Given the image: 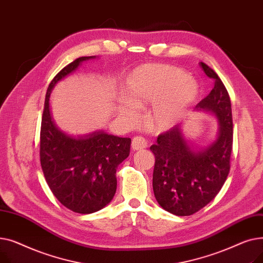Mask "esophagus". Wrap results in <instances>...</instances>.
Listing matches in <instances>:
<instances>
[{
	"label": "esophagus",
	"instance_id": "1",
	"mask_svg": "<svg viewBox=\"0 0 263 263\" xmlns=\"http://www.w3.org/2000/svg\"><path fill=\"white\" fill-rule=\"evenodd\" d=\"M132 149L133 150H140L144 149L148 146V141L143 136H134L132 139Z\"/></svg>",
	"mask_w": 263,
	"mask_h": 263
}]
</instances>
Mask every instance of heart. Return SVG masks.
Segmentation results:
<instances>
[{
    "label": "heart",
    "mask_w": 263,
    "mask_h": 263,
    "mask_svg": "<svg viewBox=\"0 0 263 263\" xmlns=\"http://www.w3.org/2000/svg\"><path fill=\"white\" fill-rule=\"evenodd\" d=\"M199 93L197 82L183 69L162 64L143 65L132 70L123 85L128 102L118 105L120 116L136 120L135 107L153 103L151 121L157 129L168 128L177 122L195 102Z\"/></svg>",
    "instance_id": "heart-1"
}]
</instances>
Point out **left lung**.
I'll return each mask as SVG.
<instances>
[{
	"instance_id": "1",
	"label": "left lung",
	"mask_w": 263,
	"mask_h": 263,
	"mask_svg": "<svg viewBox=\"0 0 263 263\" xmlns=\"http://www.w3.org/2000/svg\"><path fill=\"white\" fill-rule=\"evenodd\" d=\"M214 81V87L196 108L216 115L219 123L216 141L203 150H193L175 126L158 136L150 147L156 162L153 177L154 193L164 210L178 216L196 213L208 204L224 185L230 171L233 141L231 103L228 91L213 69L199 64Z\"/></svg>"
}]
</instances>
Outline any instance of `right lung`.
<instances>
[{"label":"right lung","mask_w":263,"mask_h":263,"mask_svg":"<svg viewBox=\"0 0 263 263\" xmlns=\"http://www.w3.org/2000/svg\"><path fill=\"white\" fill-rule=\"evenodd\" d=\"M95 57H82L54 77L47 90L40 128V164L53 195L66 208L77 213L99 211L113 199L116 168L129 157L131 139L103 131L74 137L59 130L49 108V97L55 84L73 72L81 63Z\"/></svg>","instance_id":"1"}]
</instances>
